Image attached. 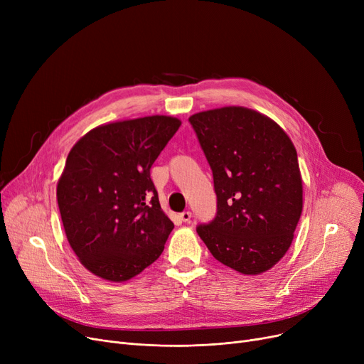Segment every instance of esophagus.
<instances>
[{
	"label": "esophagus",
	"mask_w": 364,
	"mask_h": 364,
	"mask_svg": "<svg viewBox=\"0 0 364 364\" xmlns=\"http://www.w3.org/2000/svg\"><path fill=\"white\" fill-rule=\"evenodd\" d=\"M180 220L184 221V223H188L190 220H192V213H190V211L181 213V214H180Z\"/></svg>",
	"instance_id": "obj_1"
}]
</instances>
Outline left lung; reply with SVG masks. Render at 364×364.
<instances>
[{"mask_svg":"<svg viewBox=\"0 0 364 364\" xmlns=\"http://www.w3.org/2000/svg\"><path fill=\"white\" fill-rule=\"evenodd\" d=\"M213 169L217 215L198 225L215 259L242 274L270 270L288 252L302 213L294 143L273 119L242 107L188 118Z\"/></svg>","mask_w":364,"mask_h":364,"instance_id":"left-lung-1","label":"left lung"}]
</instances>
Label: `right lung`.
I'll list each match as a JSON object with an SVG mask.
<instances>
[{"label": "right lung", "mask_w": 364, "mask_h": 364, "mask_svg": "<svg viewBox=\"0 0 364 364\" xmlns=\"http://www.w3.org/2000/svg\"><path fill=\"white\" fill-rule=\"evenodd\" d=\"M180 125L165 114L110 122L70 149L57 203L68 242L92 274L127 282L162 254L174 224L150 168Z\"/></svg>", "instance_id": "obj_1"}]
</instances>
